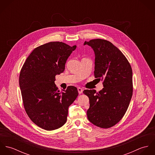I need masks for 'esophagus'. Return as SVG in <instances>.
I'll return each instance as SVG.
<instances>
[{"instance_id": "34e87169", "label": "esophagus", "mask_w": 155, "mask_h": 155, "mask_svg": "<svg viewBox=\"0 0 155 155\" xmlns=\"http://www.w3.org/2000/svg\"><path fill=\"white\" fill-rule=\"evenodd\" d=\"M78 92H79V94H82L83 92V89L81 88H80V87L78 88Z\"/></svg>"}]
</instances>
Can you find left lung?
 I'll list each match as a JSON object with an SVG mask.
<instances>
[{
	"label": "left lung",
	"mask_w": 155,
	"mask_h": 155,
	"mask_svg": "<svg viewBox=\"0 0 155 155\" xmlns=\"http://www.w3.org/2000/svg\"><path fill=\"white\" fill-rule=\"evenodd\" d=\"M85 45L94 51V76L104 87L98 92L84 91L89 99L87 117L92 124L109 128L121 120L129 106L133 95L132 68L122 52L109 41L97 39L85 41Z\"/></svg>",
	"instance_id": "8db88e82"
}]
</instances>
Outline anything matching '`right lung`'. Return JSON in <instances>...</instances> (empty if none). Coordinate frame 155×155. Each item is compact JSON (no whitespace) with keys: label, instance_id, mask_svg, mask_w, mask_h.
I'll list each match as a JSON object with an SVG mask.
<instances>
[{"label":"right lung","instance_id":"1","mask_svg":"<svg viewBox=\"0 0 155 155\" xmlns=\"http://www.w3.org/2000/svg\"><path fill=\"white\" fill-rule=\"evenodd\" d=\"M76 48V45L62 42L41 45L31 52L21 70L19 85L25 110L33 123L45 130L64 125L68 107L78 95L75 87L60 92L54 82Z\"/></svg>","mask_w":155,"mask_h":155}]
</instances>
